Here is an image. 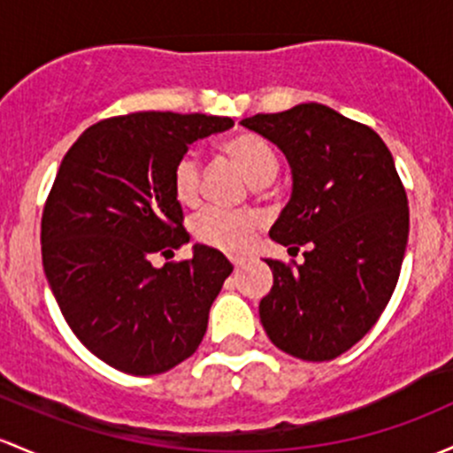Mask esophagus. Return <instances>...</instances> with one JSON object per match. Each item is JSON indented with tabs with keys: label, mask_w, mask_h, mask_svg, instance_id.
<instances>
[{
	"label": "esophagus",
	"mask_w": 453,
	"mask_h": 453,
	"mask_svg": "<svg viewBox=\"0 0 453 453\" xmlns=\"http://www.w3.org/2000/svg\"><path fill=\"white\" fill-rule=\"evenodd\" d=\"M232 260V265H234V268L238 271V268H241L242 265H245V260H242V257H230Z\"/></svg>",
	"instance_id": "34e87169"
}]
</instances>
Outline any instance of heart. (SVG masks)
I'll use <instances>...</instances> for the list:
<instances>
[{"label":"heart","instance_id":"1","mask_svg":"<svg viewBox=\"0 0 453 453\" xmlns=\"http://www.w3.org/2000/svg\"><path fill=\"white\" fill-rule=\"evenodd\" d=\"M223 150L242 167L253 185H268L280 170V157L266 137L257 133H236L223 142ZM202 161L196 150H187L172 172L173 196L180 203H196L200 197ZM260 227V217L251 211L211 206L191 221L193 236L212 250L236 253L250 247Z\"/></svg>","mask_w":453,"mask_h":453}]
</instances>
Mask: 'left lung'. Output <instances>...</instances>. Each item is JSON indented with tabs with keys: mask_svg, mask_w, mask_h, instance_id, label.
Here are the masks:
<instances>
[{
	"mask_svg": "<svg viewBox=\"0 0 453 453\" xmlns=\"http://www.w3.org/2000/svg\"><path fill=\"white\" fill-rule=\"evenodd\" d=\"M242 127L271 139L292 167V197L273 241L305 262L266 260L260 322L280 350L331 361L376 325L395 290L409 241V200L389 148L365 124L303 103Z\"/></svg>",
	"mask_w": 453,
	"mask_h": 453,
	"instance_id": "left-lung-1",
	"label": "left lung"
}]
</instances>
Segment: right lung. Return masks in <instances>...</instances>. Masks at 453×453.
Returning a JSON list of instances; mask_svg holds the SVG:
<instances>
[{
  "label": "right lung",
  "mask_w": 453,
  "mask_h": 453,
  "mask_svg": "<svg viewBox=\"0 0 453 453\" xmlns=\"http://www.w3.org/2000/svg\"><path fill=\"white\" fill-rule=\"evenodd\" d=\"M230 127L203 113H128L92 124L62 158L42 211L44 275L79 342L116 370L163 374L200 346L232 265L206 245L161 268L150 256L188 242L176 161Z\"/></svg>",
  "instance_id": "add662e5"
}]
</instances>
